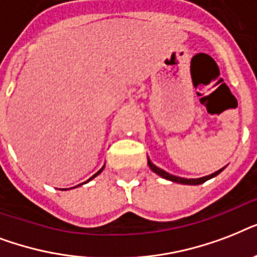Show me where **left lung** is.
I'll use <instances>...</instances> for the list:
<instances>
[{
  "label": "left lung",
  "instance_id": "8db88e82",
  "mask_svg": "<svg viewBox=\"0 0 257 257\" xmlns=\"http://www.w3.org/2000/svg\"><path fill=\"white\" fill-rule=\"evenodd\" d=\"M148 165H149V168L152 169L155 173H157L159 176H161V177H164V179H167V180H171V181H173V183L187 184V185H199V184H203V183H205L207 180L212 179V177H215V176L219 175L221 171H224V168H221V169H219L217 172H215V173H212V175H208V176H205V177H200V179H184V177H177V176L169 175L168 172L163 171V169H160L159 167H156V165L153 164L152 161L149 160V159H148Z\"/></svg>",
  "mask_w": 257,
  "mask_h": 257
}]
</instances>
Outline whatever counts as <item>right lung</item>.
I'll return each instance as SVG.
<instances>
[{"label":"right lung","mask_w":257,"mask_h":257,"mask_svg":"<svg viewBox=\"0 0 257 257\" xmlns=\"http://www.w3.org/2000/svg\"><path fill=\"white\" fill-rule=\"evenodd\" d=\"M102 169H104V167H102V168H101V169H100V171L97 172V173H94V175H93V176H92V177H90V179H89V180H88V181H90V180H92V179H94V177H96V176H97V175H98V173H100V172H101V171H102Z\"/></svg>","instance_id":"1"}]
</instances>
